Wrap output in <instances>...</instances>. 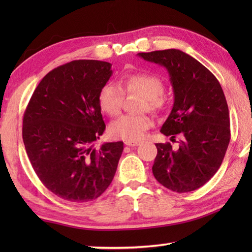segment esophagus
I'll return each instance as SVG.
<instances>
[{"instance_id": "34e87169", "label": "esophagus", "mask_w": 252, "mask_h": 252, "mask_svg": "<svg viewBox=\"0 0 252 252\" xmlns=\"http://www.w3.org/2000/svg\"><path fill=\"white\" fill-rule=\"evenodd\" d=\"M126 146L129 147H138L140 144V141H126Z\"/></svg>"}]
</instances>
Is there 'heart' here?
Masks as SVG:
<instances>
[{
  "label": "heart",
  "mask_w": 252,
  "mask_h": 252,
  "mask_svg": "<svg viewBox=\"0 0 252 252\" xmlns=\"http://www.w3.org/2000/svg\"><path fill=\"white\" fill-rule=\"evenodd\" d=\"M123 89L116 82L105 83L99 93V104L101 110L111 117L120 113L125 90L127 93H138L143 99L140 103V111L158 112L164 106L163 93L164 83L160 78L153 74L138 73L127 75L122 81ZM151 126L150 118L146 114H125L110 125V135L114 139L125 141H138L144 132Z\"/></svg>",
  "instance_id": "obj_1"
}]
</instances>
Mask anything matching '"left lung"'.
<instances>
[{"mask_svg":"<svg viewBox=\"0 0 252 252\" xmlns=\"http://www.w3.org/2000/svg\"><path fill=\"white\" fill-rule=\"evenodd\" d=\"M167 69L174 93L171 113L161 133L176 138L179 148L157 143L153 176L174 192L202 187L218 171L230 141L229 110L222 88L210 71L191 55L169 49L138 53Z\"/></svg>","mask_w":252,"mask_h":252,"instance_id":"left-lung-1","label":"left lung"}]
</instances>
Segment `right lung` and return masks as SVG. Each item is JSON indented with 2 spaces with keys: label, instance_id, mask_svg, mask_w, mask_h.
Returning a JSON list of instances; mask_svg holds the SVG:
<instances>
[{
  "label": "right lung",
  "instance_id": "add662e5",
  "mask_svg": "<svg viewBox=\"0 0 252 252\" xmlns=\"http://www.w3.org/2000/svg\"><path fill=\"white\" fill-rule=\"evenodd\" d=\"M112 64L76 60L49 72L33 92L23 118V142L41 182L71 202L99 198L112 182L123 142H93L103 134L99 93Z\"/></svg>",
  "mask_w": 252,
  "mask_h": 252
}]
</instances>
